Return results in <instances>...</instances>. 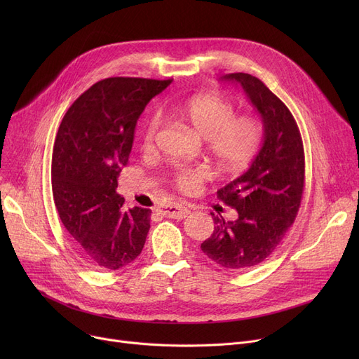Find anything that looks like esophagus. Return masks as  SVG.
Here are the masks:
<instances>
[{
    "instance_id": "obj_1",
    "label": "esophagus",
    "mask_w": 359,
    "mask_h": 359,
    "mask_svg": "<svg viewBox=\"0 0 359 359\" xmlns=\"http://www.w3.org/2000/svg\"><path fill=\"white\" fill-rule=\"evenodd\" d=\"M161 212H163V215H165V217L176 218V219H183V218H186L187 215L191 214V211L187 210L186 206L182 205V203H170V205H165Z\"/></svg>"
}]
</instances>
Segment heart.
<instances>
[{"label": "heart", "instance_id": "heart-1", "mask_svg": "<svg viewBox=\"0 0 359 359\" xmlns=\"http://www.w3.org/2000/svg\"><path fill=\"white\" fill-rule=\"evenodd\" d=\"M165 111L206 140L211 156L225 172L246 165L259 148L260 122L252 115H234L236 110L230 100L217 96H195L168 104ZM158 128V115L147 118L141 134L145 151L154 148ZM208 170L201 165H176L172 172V182L182 192H194L208 179Z\"/></svg>", "mask_w": 359, "mask_h": 359}]
</instances>
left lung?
<instances>
[{"instance_id":"1","label":"left lung","mask_w":359,"mask_h":359,"mask_svg":"<svg viewBox=\"0 0 359 359\" xmlns=\"http://www.w3.org/2000/svg\"><path fill=\"white\" fill-rule=\"evenodd\" d=\"M222 79L238 83L260 113L263 142L248 172L217 192L238 218L225 222L212 214L214 233L201 249L219 266L244 271L269 257L294 224L304 192V147L290 109L259 79L244 72Z\"/></svg>"}]
</instances>
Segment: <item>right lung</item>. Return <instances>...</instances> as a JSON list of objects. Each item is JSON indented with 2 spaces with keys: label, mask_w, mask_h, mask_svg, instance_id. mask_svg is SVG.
Here are the masks:
<instances>
[{
  "label": "right lung",
  "mask_w": 359,
  "mask_h": 359,
  "mask_svg": "<svg viewBox=\"0 0 359 359\" xmlns=\"http://www.w3.org/2000/svg\"><path fill=\"white\" fill-rule=\"evenodd\" d=\"M172 81L102 80L71 104L60 125L52 154L53 202L75 252L93 266L121 269L142 252L151 210H125L118 177L140 115Z\"/></svg>",
  "instance_id": "add662e5"
}]
</instances>
